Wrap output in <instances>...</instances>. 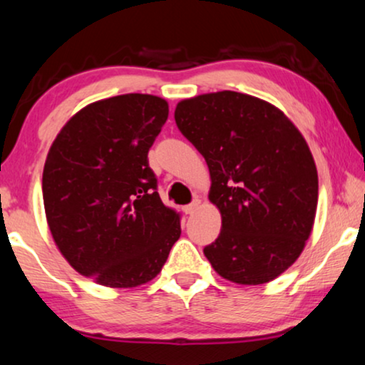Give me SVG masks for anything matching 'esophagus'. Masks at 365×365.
<instances>
[{"label":"esophagus","instance_id":"34e87169","mask_svg":"<svg viewBox=\"0 0 365 365\" xmlns=\"http://www.w3.org/2000/svg\"><path fill=\"white\" fill-rule=\"evenodd\" d=\"M199 204H201V201H199V199H194V201H192L191 204H187V206L184 207V212H186V214L196 212V209L199 207Z\"/></svg>","mask_w":365,"mask_h":365}]
</instances>
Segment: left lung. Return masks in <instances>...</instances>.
Returning <instances> with one entry per match:
<instances>
[{"mask_svg": "<svg viewBox=\"0 0 365 365\" xmlns=\"http://www.w3.org/2000/svg\"><path fill=\"white\" fill-rule=\"evenodd\" d=\"M174 119L206 159L222 227L204 256L219 276L256 286L301 256L317 209V169L299 129L262 99L219 91L184 99Z\"/></svg>", "mask_w": 365, "mask_h": 365, "instance_id": "1", "label": "left lung"}]
</instances>
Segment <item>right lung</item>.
<instances>
[{"instance_id": "obj_1", "label": "right lung", "mask_w": 365, "mask_h": 365, "mask_svg": "<svg viewBox=\"0 0 365 365\" xmlns=\"http://www.w3.org/2000/svg\"><path fill=\"white\" fill-rule=\"evenodd\" d=\"M168 114V103L151 94L103 99L74 114L48 153L49 231L66 261L101 286L149 282L181 236L148 161Z\"/></svg>"}]
</instances>
